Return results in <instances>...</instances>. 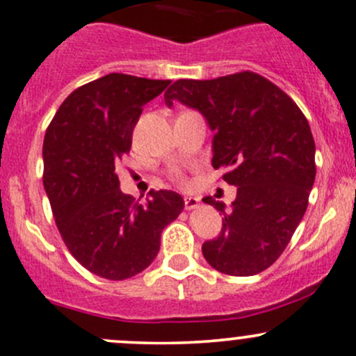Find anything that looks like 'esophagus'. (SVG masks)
Here are the masks:
<instances>
[{
  "label": "esophagus",
  "instance_id": "esophagus-1",
  "mask_svg": "<svg viewBox=\"0 0 356 356\" xmlns=\"http://www.w3.org/2000/svg\"><path fill=\"white\" fill-rule=\"evenodd\" d=\"M197 207H200V197H194V196L184 197V208L186 209H196Z\"/></svg>",
  "mask_w": 356,
  "mask_h": 356
}]
</instances>
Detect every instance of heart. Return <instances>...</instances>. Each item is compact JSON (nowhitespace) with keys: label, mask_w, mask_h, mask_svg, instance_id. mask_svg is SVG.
<instances>
[{"label":"heart","mask_w":356,"mask_h":356,"mask_svg":"<svg viewBox=\"0 0 356 356\" xmlns=\"http://www.w3.org/2000/svg\"><path fill=\"white\" fill-rule=\"evenodd\" d=\"M175 177H179V174H175Z\"/></svg>","instance_id":"1"}]
</instances>
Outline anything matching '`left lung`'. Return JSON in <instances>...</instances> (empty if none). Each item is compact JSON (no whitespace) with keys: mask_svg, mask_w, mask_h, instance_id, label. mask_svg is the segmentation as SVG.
<instances>
[{"mask_svg":"<svg viewBox=\"0 0 356 356\" xmlns=\"http://www.w3.org/2000/svg\"><path fill=\"white\" fill-rule=\"evenodd\" d=\"M165 104L179 100L200 111L213 134V168L237 188L222 232L203 244L209 266L232 276H252L271 266L304 218L316 179V143L297 104L252 71L215 80H177Z\"/></svg>","mask_w":356,"mask_h":356,"instance_id":"1","label":"left lung"}]
</instances>
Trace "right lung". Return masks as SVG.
I'll return each instance as SVG.
<instances>
[{"label": "right lung", "instance_id": "right-lung-1", "mask_svg": "<svg viewBox=\"0 0 356 356\" xmlns=\"http://www.w3.org/2000/svg\"><path fill=\"white\" fill-rule=\"evenodd\" d=\"M170 80L111 73L66 97L44 138V189L74 259L106 280L147 269L160 235L184 209L174 191H149L145 203L119 189L115 163L129 153L143 106Z\"/></svg>", "mask_w": 356, "mask_h": 356}]
</instances>
